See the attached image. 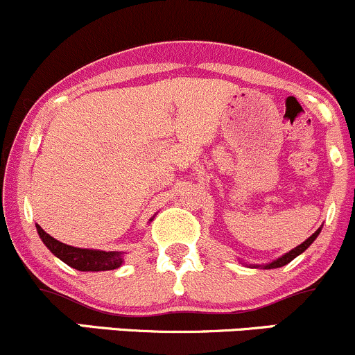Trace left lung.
Returning <instances> with one entry per match:
<instances>
[{"instance_id":"obj_1","label":"left lung","mask_w":355,"mask_h":355,"mask_svg":"<svg viewBox=\"0 0 355 355\" xmlns=\"http://www.w3.org/2000/svg\"><path fill=\"white\" fill-rule=\"evenodd\" d=\"M320 230H322V228H318V230L315 231V233H313L312 236L309 238V240H305L304 243H302V245H298L297 248L290 250V252H288V253H285L284 257L277 258V260H273L272 263H268V265H263V268H266V270H270V268H280V266H285L286 263H290V261H292L293 258H297L298 254H300V253H304L305 250L309 248V246L312 245L313 241H315V238L318 236V233H320ZM257 268H258V266H257Z\"/></svg>"}]
</instances>
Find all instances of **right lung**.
I'll list each match as a JSON object with an SVG mask.
<instances>
[{
    "label": "right lung",
    "mask_w": 355,
    "mask_h": 355,
    "mask_svg": "<svg viewBox=\"0 0 355 355\" xmlns=\"http://www.w3.org/2000/svg\"><path fill=\"white\" fill-rule=\"evenodd\" d=\"M37 231L42 241L45 243L46 248L55 257L60 258L63 263L71 266V268L80 270V272H105V270L119 268V266L124 263V258H122L121 252L75 248V246L65 245V243L55 240L40 225H37Z\"/></svg>",
    "instance_id": "obj_1"
}]
</instances>
